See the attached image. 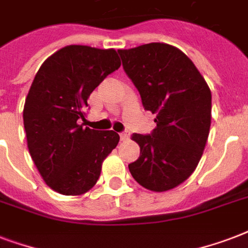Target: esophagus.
<instances>
[{
    "label": "esophagus",
    "instance_id": "34e87169",
    "mask_svg": "<svg viewBox=\"0 0 248 248\" xmlns=\"http://www.w3.org/2000/svg\"><path fill=\"white\" fill-rule=\"evenodd\" d=\"M120 136H121V140H122V141H126V140H128V138H130V132L128 131L121 132Z\"/></svg>",
    "mask_w": 248,
    "mask_h": 248
}]
</instances>
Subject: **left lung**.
<instances>
[{"instance_id": "obj_1", "label": "left lung", "mask_w": 248, "mask_h": 248, "mask_svg": "<svg viewBox=\"0 0 248 248\" xmlns=\"http://www.w3.org/2000/svg\"><path fill=\"white\" fill-rule=\"evenodd\" d=\"M145 110L157 114L148 135L134 134L140 157L128 165L132 177L153 192L188 179L200 162L211 126V91L193 62L171 45L118 50Z\"/></svg>"}]
</instances>
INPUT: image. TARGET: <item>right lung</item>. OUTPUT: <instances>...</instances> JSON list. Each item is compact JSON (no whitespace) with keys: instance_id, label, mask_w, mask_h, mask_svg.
Instances as JSON below:
<instances>
[{"instance_id":"1","label":"right lung","mask_w":248,"mask_h":248,"mask_svg":"<svg viewBox=\"0 0 248 248\" xmlns=\"http://www.w3.org/2000/svg\"><path fill=\"white\" fill-rule=\"evenodd\" d=\"M121 65L116 50L71 45L45 60L23 110L28 149L46 184L64 196L93 188L120 135L83 127L90 93Z\"/></svg>"}]
</instances>
